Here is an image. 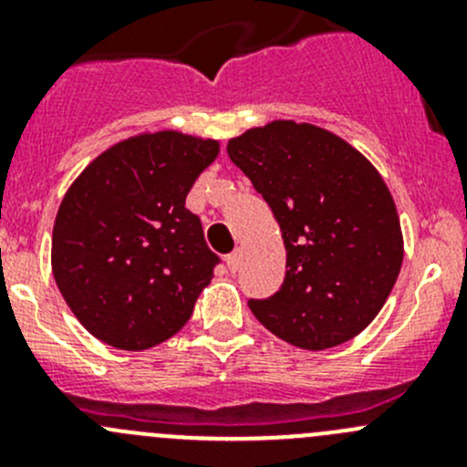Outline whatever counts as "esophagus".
Returning a JSON list of instances; mask_svg holds the SVG:
<instances>
[{
  "mask_svg": "<svg viewBox=\"0 0 467 467\" xmlns=\"http://www.w3.org/2000/svg\"><path fill=\"white\" fill-rule=\"evenodd\" d=\"M225 264H228V268L230 271H239V264H242V253L239 251H234V253H230L228 257H225Z\"/></svg>",
  "mask_w": 467,
  "mask_h": 467,
  "instance_id": "34e87169",
  "label": "esophagus"
}]
</instances>
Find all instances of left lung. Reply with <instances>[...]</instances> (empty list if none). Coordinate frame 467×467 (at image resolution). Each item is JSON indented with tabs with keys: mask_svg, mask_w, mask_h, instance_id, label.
Instances as JSON below:
<instances>
[{
	"mask_svg": "<svg viewBox=\"0 0 467 467\" xmlns=\"http://www.w3.org/2000/svg\"><path fill=\"white\" fill-rule=\"evenodd\" d=\"M228 155L264 196L286 248L280 291L248 300L264 327L303 350L341 346L368 327L400 275L395 201L364 153L314 124L268 121Z\"/></svg>",
	"mask_w": 467,
	"mask_h": 467,
	"instance_id": "1",
	"label": "left lung"
}]
</instances>
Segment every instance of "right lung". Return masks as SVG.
Wrapping results in <instances>:
<instances>
[{"label": "right lung", "mask_w": 467, "mask_h": 467, "mask_svg": "<svg viewBox=\"0 0 467 467\" xmlns=\"http://www.w3.org/2000/svg\"><path fill=\"white\" fill-rule=\"evenodd\" d=\"M219 149L178 130L140 133L97 155L65 192L51 271L99 341L138 352L190 321L219 257L185 199Z\"/></svg>", "instance_id": "1"}]
</instances>
